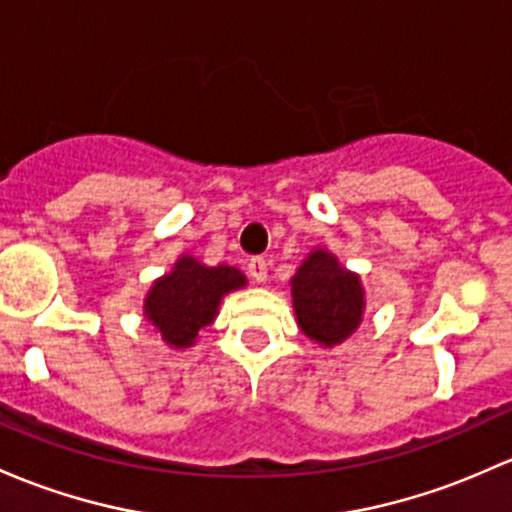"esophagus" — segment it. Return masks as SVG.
I'll use <instances>...</instances> for the list:
<instances>
[{"label":"esophagus","instance_id":"obj_1","mask_svg":"<svg viewBox=\"0 0 512 512\" xmlns=\"http://www.w3.org/2000/svg\"><path fill=\"white\" fill-rule=\"evenodd\" d=\"M247 274H250L255 282H267V260L265 257H252L247 262Z\"/></svg>","mask_w":512,"mask_h":512}]
</instances>
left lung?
I'll return each instance as SVG.
<instances>
[{
	"label": "left lung",
	"instance_id": "8db88e82",
	"mask_svg": "<svg viewBox=\"0 0 512 512\" xmlns=\"http://www.w3.org/2000/svg\"><path fill=\"white\" fill-rule=\"evenodd\" d=\"M292 301L301 331L326 348L346 341L363 321L360 277L324 247L309 252L292 277Z\"/></svg>",
	"mask_w": 512,
	"mask_h": 512
}]
</instances>
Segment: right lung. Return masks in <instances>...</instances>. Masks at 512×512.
I'll return each mask as SVG.
<instances>
[{
	"label": "right lung",
	"mask_w": 512,
	"mask_h": 512,
	"mask_svg": "<svg viewBox=\"0 0 512 512\" xmlns=\"http://www.w3.org/2000/svg\"><path fill=\"white\" fill-rule=\"evenodd\" d=\"M245 284V274L235 267H206L196 257L181 255L174 270L152 284L144 299V316L161 333L164 343L188 348L196 343L201 328L213 324L220 299Z\"/></svg>",
	"instance_id": "1"
}]
</instances>
